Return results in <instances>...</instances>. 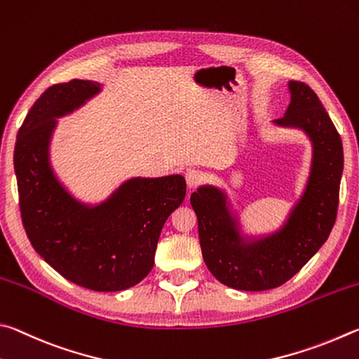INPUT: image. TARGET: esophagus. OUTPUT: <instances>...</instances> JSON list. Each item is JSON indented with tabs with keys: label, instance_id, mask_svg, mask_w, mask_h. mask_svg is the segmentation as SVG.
I'll return each instance as SVG.
<instances>
[{
	"label": "esophagus",
	"instance_id": "34e87169",
	"mask_svg": "<svg viewBox=\"0 0 359 359\" xmlns=\"http://www.w3.org/2000/svg\"><path fill=\"white\" fill-rule=\"evenodd\" d=\"M184 176H186V184H187V187H189V189L197 187L205 178L203 173L200 172V170H196V168H187Z\"/></svg>",
	"mask_w": 359,
	"mask_h": 359
}]
</instances>
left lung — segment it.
I'll return each instance as SVG.
<instances>
[{"label":"left lung","instance_id":"left-lung-1","mask_svg":"<svg viewBox=\"0 0 359 359\" xmlns=\"http://www.w3.org/2000/svg\"><path fill=\"white\" fill-rule=\"evenodd\" d=\"M288 93L290 104L273 126L303 132L312 154L304 189L285 221L266 233H250L224 187L203 184L191 196L206 266L236 290L263 292L285 284L317 254L336 222L344 172L341 135L309 86L288 81Z\"/></svg>","mask_w":359,"mask_h":359}]
</instances>
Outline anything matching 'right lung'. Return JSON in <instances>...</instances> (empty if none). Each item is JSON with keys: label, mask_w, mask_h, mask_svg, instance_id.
Instances as JSON below:
<instances>
[{"label": "right lung", "mask_w": 359, "mask_h": 359, "mask_svg": "<svg viewBox=\"0 0 359 359\" xmlns=\"http://www.w3.org/2000/svg\"><path fill=\"white\" fill-rule=\"evenodd\" d=\"M102 90L93 80L50 86L18 130L14 170L23 225L36 252L74 284L121 292L153 268L163 224L186 197V180L134 176L96 203L69 191L50 154L58 119Z\"/></svg>", "instance_id": "right-lung-1"}]
</instances>
